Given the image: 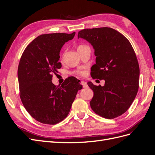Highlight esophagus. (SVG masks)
I'll return each mask as SVG.
<instances>
[{"instance_id":"obj_1","label":"esophagus","mask_w":155,"mask_h":155,"mask_svg":"<svg viewBox=\"0 0 155 155\" xmlns=\"http://www.w3.org/2000/svg\"><path fill=\"white\" fill-rule=\"evenodd\" d=\"M81 83H82V85H83V86L84 88L87 87V83H86L85 81H81Z\"/></svg>"}]
</instances>
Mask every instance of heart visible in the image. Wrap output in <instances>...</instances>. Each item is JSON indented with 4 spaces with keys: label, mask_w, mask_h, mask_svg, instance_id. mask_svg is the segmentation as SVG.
I'll return each mask as SVG.
<instances>
[{
    "label": "heart",
    "mask_w": 155,
    "mask_h": 155,
    "mask_svg": "<svg viewBox=\"0 0 155 155\" xmlns=\"http://www.w3.org/2000/svg\"><path fill=\"white\" fill-rule=\"evenodd\" d=\"M85 46H84V45H80V46H78V50H79V49H81V48H84V47H85ZM78 73L80 74H83V72H81V71H79V72H78Z\"/></svg>",
    "instance_id": "b5f03b06"
}]
</instances>
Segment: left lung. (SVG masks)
<instances>
[{"instance_id": "left-lung-1", "label": "left lung", "mask_w": 155, "mask_h": 155, "mask_svg": "<svg viewBox=\"0 0 155 155\" xmlns=\"http://www.w3.org/2000/svg\"><path fill=\"white\" fill-rule=\"evenodd\" d=\"M78 37L94 49L96 58L91 68L92 78L105 81L103 87L87 83L94 92L92 109L107 119L123 114L132 104L139 87V64L132 45L124 35L108 27L84 29Z\"/></svg>"}]
</instances>
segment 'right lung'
<instances>
[{"instance_id": "right-lung-1", "label": "right lung", "mask_w": 155, "mask_h": 155, "mask_svg": "<svg viewBox=\"0 0 155 155\" xmlns=\"http://www.w3.org/2000/svg\"><path fill=\"white\" fill-rule=\"evenodd\" d=\"M76 34L55 33L38 36L27 46L18 67L20 97L28 112L37 121L54 125L68 116L79 80L69 77L61 85L52 83V74L61 68L59 52Z\"/></svg>"}]
</instances>
